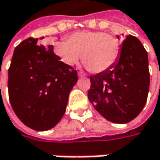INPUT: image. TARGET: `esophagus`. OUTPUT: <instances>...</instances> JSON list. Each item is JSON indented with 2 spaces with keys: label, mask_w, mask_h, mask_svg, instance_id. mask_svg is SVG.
<instances>
[{
  "label": "esophagus",
  "mask_w": 160,
  "mask_h": 160,
  "mask_svg": "<svg viewBox=\"0 0 160 160\" xmlns=\"http://www.w3.org/2000/svg\"><path fill=\"white\" fill-rule=\"evenodd\" d=\"M78 76H79L80 78H81V77H84L85 74H84L83 72H81V71H79V72H78Z\"/></svg>",
  "instance_id": "34e87169"
}]
</instances>
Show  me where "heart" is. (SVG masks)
Masks as SVG:
<instances>
[{"instance_id":"b5f03b06","label":"heart","mask_w":160,"mask_h":160,"mask_svg":"<svg viewBox=\"0 0 160 160\" xmlns=\"http://www.w3.org/2000/svg\"><path fill=\"white\" fill-rule=\"evenodd\" d=\"M56 55L67 66L81 60L92 72H104L114 65L120 55V42L111 34L99 31L77 32L54 46Z\"/></svg>"}]
</instances>
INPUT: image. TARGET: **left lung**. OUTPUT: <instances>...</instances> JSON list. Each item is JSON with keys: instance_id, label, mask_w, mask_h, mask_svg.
Instances as JSON below:
<instances>
[{"instance_id": "obj_1", "label": "left lung", "mask_w": 160, "mask_h": 160, "mask_svg": "<svg viewBox=\"0 0 160 160\" xmlns=\"http://www.w3.org/2000/svg\"><path fill=\"white\" fill-rule=\"evenodd\" d=\"M90 80L88 98L95 110L110 122L128 123L147 102L150 82L148 52L139 39L129 35L122 43L117 62Z\"/></svg>"}]
</instances>
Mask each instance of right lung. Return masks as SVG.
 <instances>
[{
	"mask_svg": "<svg viewBox=\"0 0 160 160\" xmlns=\"http://www.w3.org/2000/svg\"><path fill=\"white\" fill-rule=\"evenodd\" d=\"M77 80V70L60 61L53 45H39L38 38L29 37L15 48L8 70L12 108L26 126L51 129L64 115Z\"/></svg>",
	"mask_w": 160,
	"mask_h": 160,
	"instance_id": "right-lung-1",
	"label": "right lung"
}]
</instances>
